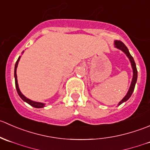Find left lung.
<instances>
[{"instance_id":"left-lung-1","label":"left lung","mask_w":150,"mask_h":150,"mask_svg":"<svg viewBox=\"0 0 150 150\" xmlns=\"http://www.w3.org/2000/svg\"><path fill=\"white\" fill-rule=\"evenodd\" d=\"M115 45L116 48L122 50V51H123L125 54H126L127 57L129 58L130 61H131V66H132V68H133V73H134V75H133L132 82H131V86H130L129 90H128V93H127V94L125 95V97H124L123 99H122V100L120 102V103H119V105H120V104H121L122 103H123V102H125V101L128 100V99L131 97V95H132L133 92H134L136 83H137V66H136V63L134 60V58H133L132 56L130 54L128 48L125 46V44H124L122 41H120V40H115Z\"/></svg>"}]
</instances>
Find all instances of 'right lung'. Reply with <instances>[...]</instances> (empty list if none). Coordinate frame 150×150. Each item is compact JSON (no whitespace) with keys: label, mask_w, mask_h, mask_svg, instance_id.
<instances>
[{"label":"right lung","mask_w":150,"mask_h":150,"mask_svg":"<svg viewBox=\"0 0 150 150\" xmlns=\"http://www.w3.org/2000/svg\"><path fill=\"white\" fill-rule=\"evenodd\" d=\"M19 59H20V57L18 58L17 61H16V64H15V68H14V77H15V86H16V91H17V93L19 94V96H20L21 99H22L23 101L26 102L27 103H28L30 105H31L32 107H35V108H42L45 106V104L43 103H40V102H33V101L30 100V99H28V98L25 97L22 93H21L20 90L19 88V86H18V83H17V76H16V67H17L18 63H19Z\"/></svg>","instance_id":"add662e5"}]
</instances>
